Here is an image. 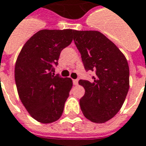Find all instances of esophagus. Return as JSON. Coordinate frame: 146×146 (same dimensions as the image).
Here are the masks:
<instances>
[{"mask_svg":"<svg viewBox=\"0 0 146 146\" xmlns=\"http://www.w3.org/2000/svg\"><path fill=\"white\" fill-rule=\"evenodd\" d=\"M73 84H74V85H77V84H78V80H77V79H76V80H73Z\"/></svg>","mask_w":146,"mask_h":146,"instance_id":"esophagus-1","label":"esophagus"}]
</instances>
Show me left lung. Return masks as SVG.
<instances>
[{"label":"left lung","mask_w":146,"mask_h":146,"mask_svg":"<svg viewBox=\"0 0 146 146\" xmlns=\"http://www.w3.org/2000/svg\"><path fill=\"white\" fill-rule=\"evenodd\" d=\"M76 47L85 70L94 71L92 81L80 80L85 92L80 100L84 117L106 123L119 111L130 87L126 57L114 42L98 31H74Z\"/></svg>","instance_id":"left-lung-1"}]
</instances>
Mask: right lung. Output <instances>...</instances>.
Instances as JSON below:
<instances>
[{
    "label": "right lung",
    "mask_w": 146,
    "mask_h": 146,
    "mask_svg": "<svg viewBox=\"0 0 146 146\" xmlns=\"http://www.w3.org/2000/svg\"><path fill=\"white\" fill-rule=\"evenodd\" d=\"M74 30L38 31L26 42L17 57L15 80L20 100L30 115L42 123L62 116L73 86L70 77L54 75L53 66L73 41Z\"/></svg>",
    "instance_id": "right-lung-1"
}]
</instances>
